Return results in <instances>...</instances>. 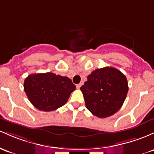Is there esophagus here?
<instances>
[{"label": "esophagus", "mask_w": 154, "mask_h": 154, "mask_svg": "<svg viewBox=\"0 0 154 154\" xmlns=\"http://www.w3.org/2000/svg\"><path fill=\"white\" fill-rule=\"evenodd\" d=\"M82 85V83H79V84H77V85H76V87H77V88H80L81 87V85Z\"/></svg>", "instance_id": "esophagus-1"}]
</instances>
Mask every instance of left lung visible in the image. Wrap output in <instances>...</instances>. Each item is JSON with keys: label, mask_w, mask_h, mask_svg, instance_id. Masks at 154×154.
Segmentation results:
<instances>
[{"label": "left lung", "mask_w": 154, "mask_h": 154, "mask_svg": "<svg viewBox=\"0 0 154 154\" xmlns=\"http://www.w3.org/2000/svg\"><path fill=\"white\" fill-rule=\"evenodd\" d=\"M80 90L86 108L96 117L112 116L122 107L128 91L127 79L113 67L96 69L88 76Z\"/></svg>", "instance_id": "8db88e82"}]
</instances>
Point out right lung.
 <instances>
[{
  "label": "right lung",
  "mask_w": 154,
  "mask_h": 154,
  "mask_svg": "<svg viewBox=\"0 0 154 154\" xmlns=\"http://www.w3.org/2000/svg\"><path fill=\"white\" fill-rule=\"evenodd\" d=\"M75 88L69 77L52 72L30 74L24 82V91L30 103L45 112L64 105Z\"/></svg>",
  "instance_id": "obj_1"
}]
</instances>
